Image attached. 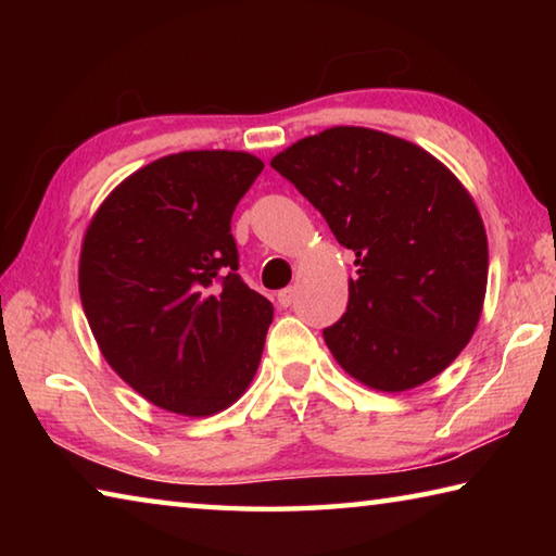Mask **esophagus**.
I'll list each match as a JSON object with an SVG mask.
<instances>
[{
	"instance_id": "esophagus-1",
	"label": "esophagus",
	"mask_w": 556,
	"mask_h": 556,
	"mask_svg": "<svg viewBox=\"0 0 556 556\" xmlns=\"http://www.w3.org/2000/svg\"><path fill=\"white\" fill-rule=\"evenodd\" d=\"M294 296H296V289L294 287H287V289H281L279 294H277V301H279V306H291L294 304Z\"/></svg>"
}]
</instances>
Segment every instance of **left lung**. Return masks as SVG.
<instances>
[{
	"label": "left lung",
	"instance_id": "left-lung-1",
	"mask_svg": "<svg viewBox=\"0 0 556 556\" xmlns=\"http://www.w3.org/2000/svg\"><path fill=\"white\" fill-rule=\"evenodd\" d=\"M271 166L355 252L345 314L324 328L336 363L380 392L446 370L488 285L485 228L464 184L421 147L368 127L299 139Z\"/></svg>",
	"mask_w": 556,
	"mask_h": 556
}]
</instances>
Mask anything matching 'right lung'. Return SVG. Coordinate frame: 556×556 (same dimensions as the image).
Returning <instances> with one entry per match:
<instances>
[{
    "label": "right lung",
    "instance_id": "obj_1",
    "mask_svg": "<svg viewBox=\"0 0 556 556\" xmlns=\"http://www.w3.org/2000/svg\"><path fill=\"white\" fill-rule=\"evenodd\" d=\"M262 168L228 149L168 154L88 225L83 312L110 368L156 407L208 417L255 378L275 308L238 275L230 220Z\"/></svg>",
    "mask_w": 556,
    "mask_h": 556
}]
</instances>
